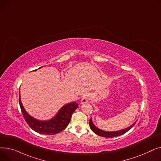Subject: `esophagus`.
<instances>
[{
  "instance_id": "34e87169",
  "label": "esophagus",
  "mask_w": 161,
  "mask_h": 161,
  "mask_svg": "<svg viewBox=\"0 0 161 161\" xmlns=\"http://www.w3.org/2000/svg\"><path fill=\"white\" fill-rule=\"evenodd\" d=\"M90 99H91V95H90L89 94L85 95H84V96L83 97V98H82V99H81V104L87 103Z\"/></svg>"
}]
</instances>
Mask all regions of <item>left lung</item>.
Returning <instances> with one entry per match:
<instances>
[{"mask_svg": "<svg viewBox=\"0 0 161 161\" xmlns=\"http://www.w3.org/2000/svg\"><path fill=\"white\" fill-rule=\"evenodd\" d=\"M136 122H135L134 123H133L132 125H130L129 127L126 128L125 129L121 130H118V131H115V132H106V131H104L103 130H100L99 129H98L97 126H95V125L93 124L92 121V119L91 118L89 120V126L91 129L96 134L100 136H103V137H106V138H114V137H116V136H121V135L126 133L127 131H129L130 129H132L133 126H134V125L136 124Z\"/></svg>", "mask_w": 161, "mask_h": 161, "instance_id": "1", "label": "left lung"}]
</instances>
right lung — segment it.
<instances>
[{
	"mask_svg": "<svg viewBox=\"0 0 161 161\" xmlns=\"http://www.w3.org/2000/svg\"><path fill=\"white\" fill-rule=\"evenodd\" d=\"M36 70H35V71ZM19 101L24 119L30 127L38 133L47 135L56 134L65 129L70 121L73 112L78 107V104L74 102L67 104L59 110L57 114L52 119L48 121H40L29 115L25 111L21 103L20 95Z\"/></svg>",
	"mask_w": 161,
	"mask_h": 161,
	"instance_id": "right-lung-1",
	"label": "right lung"
}]
</instances>
